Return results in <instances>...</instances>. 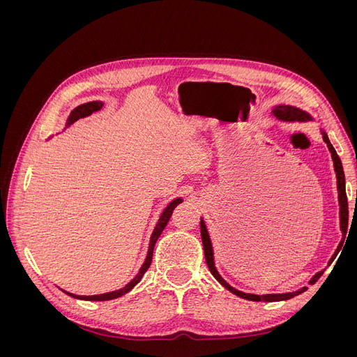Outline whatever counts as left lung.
Returning a JSON list of instances; mask_svg holds the SVG:
<instances>
[{
  "instance_id": "obj_1",
  "label": "left lung",
  "mask_w": 357,
  "mask_h": 357,
  "mask_svg": "<svg viewBox=\"0 0 357 357\" xmlns=\"http://www.w3.org/2000/svg\"><path fill=\"white\" fill-rule=\"evenodd\" d=\"M273 114L280 119V121H284V122H305V121H311V116L307 113V112H302L301 109H296V107H291V105H277L274 107L273 110ZM321 135H323V139H325V143L328 144V149L329 152L332 155V160H333V168H335V172H337V186H338V201H340V225H341V232H342V240L337 248V252H335V255L331 257L329 264H332V261L335 259V256L338 255L340 248L342 247V243H344V238H345V234H347V228H349V202H347V193H345V177H344V169H342V164H341V159L338 158L337 152H335L333 146L331 144L329 138L326 135L325 131H321ZM201 238H202V245H204V255H205V262H207L208 268H210V273L214 275V278L218 280V282L228 289L229 291H232L234 295L240 296V298H244V299H248V301H264V302H277V301H286V299H290L294 298L299 294H302V291H305L307 287H302L296 291H290V294H273V295H253V294H244V291H240L234 289L231 284H228L225 282V280L222 278V275L218 273V269H215L214 266V256H213V245H211V240H210V235H208V231L207 228H205V223L204 220L201 219ZM323 271L317 273L314 277H312L310 280V284H314L317 280L321 277Z\"/></svg>"
}]
</instances>
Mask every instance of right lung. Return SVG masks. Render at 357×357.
Listing matches in <instances>:
<instances>
[{
	"mask_svg": "<svg viewBox=\"0 0 357 357\" xmlns=\"http://www.w3.org/2000/svg\"><path fill=\"white\" fill-rule=\"evenodd\" d=\"M101 107H102V102H101V101H92V102H86V104H82V105H79V107H75V109L71 112V114L68 116L67 125H71V123H74L75 121H79L80 117H86V116L92 114L93 112H98V110H101ZM181 201H183L181 198H177V199H174L172 202H169V205H168V207L164 210V213L160 214V219H159V222H158V225H156V228H155V231H153V234H152V238H150L149 252H147L146 261H144L143 266L139 268V273L134 277V280H132L131 283H128V284H126L123 289H121V290L109 291V294H102V295L79 296V295H74V294H68V291H66V294H68V295H70V296H73V298L83 299V301H110V299H114V298H119V296H122V295L128 294V291L131 290L137 283H139V280L143 278V275H144V273H146L147 269H149L150 264H152L153 248H155V244H156V241H158V238H159V235L162 234V231L165 229L167 223H168V222H169V219H171V214H172V211H174V208L177 207V205H178Z\"/></svg>",
	"mask_w": 357,
	"mask_h": 357,
	"instance_id": "obj_1",
	"label": "right lung"
}]
</instances>
